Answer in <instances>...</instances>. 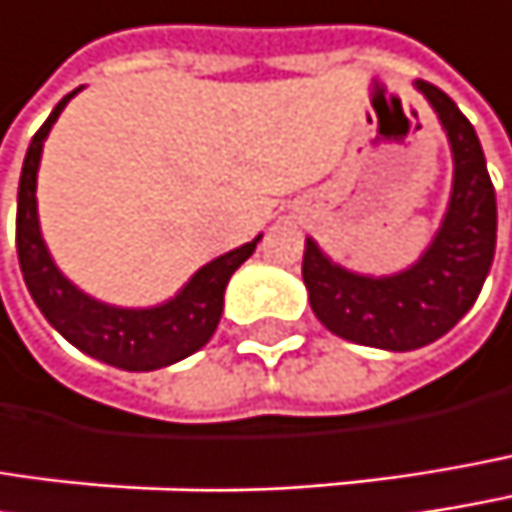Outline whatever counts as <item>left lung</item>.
<instances>
[{
    "instance_id": "1",
    "label": "left lung",
    "mask_w": 512,
    "mask_h": 512,
    "mask_svg": "<svg viewBox=\"0 0 512 512\" xmlns=\"http://www.w3.org/2000/svg\"><path fill=\"white\" fill-rule=\"evenodd\" d=\"M413 87L434 108L451 149V196L428 249L393 275H363L307 237L302 278L316 319L337 337L413 351L448 334L478 299L495 257V190L472 122L428 81Z\"/></svg>"
}]
</instances>
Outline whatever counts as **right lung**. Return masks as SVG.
<instances>
[{
	"label": "right lung",
	"instance_id": "right-lung-1",
	"mask_svg": "<svg viewBox=\"0 0 512 512\" xmlns=\"http://www.w3.org/2000/svg\"><path fill=\"white\" fill-rule=\"evenodd\" d=\"M78 90H72L70 96H64L55 105V111L31 137L25 152L17 193V255L25 287L40 313L46 316V322L78 351L125 372L163 369L190 357L213 337L225 304V287L231 275L252 257L263 234H257L252 243L234 252L213 257L199 272L190 275V281L172 299L152 307H119L99 302L81 287H75L58 269L40 231L37 169L52 125L58 122L61 111Z\"/></svg>",
	"mask_w": 512,
	"mask_h": 512
}]
</instances>
